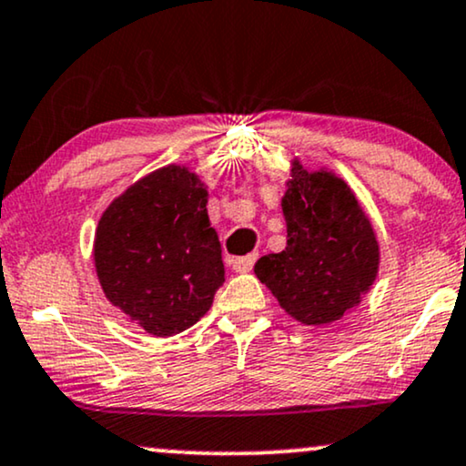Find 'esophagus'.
Masks as SVG:
<instances>
[{"mask_svg": "<svg viewBox=\"0 0 466 466\" xmlns=\"http://www.w3.org/2000/svg\"><path fill=\"white\" fill-rule=\"evenodd\" d=\"M258 260V253H249V256H243V258H237V260L232 262V268L237 270V273H249L253 268V264Z\"/></svg>", "mask_w": 466, "mask_h": 466, "instance_id": "1", "label": "esophagus"}]
</instances>
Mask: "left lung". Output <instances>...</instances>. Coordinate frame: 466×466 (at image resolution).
Masks as SVG:
<instances>
[{"label":"left lung","mask_w":466,"mask_h":466,"mask_svg":"<svg viewBox=\"0 0 466 466\" xmlns=\"http://www.w3.org/2000/svg\"><path fill=\"white\" fill-rule=\"evenodd\" d=\"M286 249L253 267L281 309L308 327L339 320L376 281L380 247L374 226L349 182L333 169L290 161L281 198Z\"/></svg>","instance_id":"obj_1"}]
</instances>
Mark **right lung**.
I'll list each match as a JSON object with an SVG mask.
<instances>
[{"label":"right lung","instance_id":"1","mask_svg":"<svg viewBox=\"0 0 466 466\" xmlns=\"http://www.w3.org/2000/svg\"><path fill=\"white\" fill-rule=\"evenodd\" d=\"M206 204V182L172 163L133 182L98 219V284L114 308L155 338L196 325L226 281Z\"/></svg>","mask_w":466,"mask_h":466}]
</instances>
